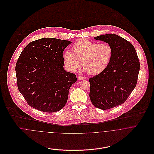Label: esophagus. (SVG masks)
Listing matches in <instances>:
<instances>
[{
    "instance_id": "1",
    "label": "esophagus",
    "mask_w": 154,
    "mask_h": 154,
    "mask_svg": "<svg viewBox=\"0 0 154 154\" xmlns=\"http://www.w3.org/2000/svg\"><path fill=\"white\" fill-rule=\"evenodd\" d=\"M78 79H79V80H84V79H85V78L84 77V76H78Z\"/></svg>"
}]
</instances>
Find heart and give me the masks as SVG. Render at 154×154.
<instances>
[{"label":"heart","mask_w":154,"mask_h":154,"mask_svg":"<svg viewBox=\"0 0 154 154\" xmlns=\"http://www.w3.org/2000/svg\"><path fill=\"white\" fill-rule=\"evenodd\" d=\"M73 53L66 51L63 58L67 67L72 72L79 69L82 63L85 71L90 75L103 72L110 63L112 48L107 43H98L87 40H79L72 47Z\"/></svg>","instance_id":"obj_1"}]
</instances>
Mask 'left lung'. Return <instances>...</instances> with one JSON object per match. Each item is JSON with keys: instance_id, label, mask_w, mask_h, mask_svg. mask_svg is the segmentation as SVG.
Masks as SVG:
<instances>
[{"instance_id": "left-lung-1", "label": "left lung", "mask_w": 154, "mask_h": 154, "mask_svg": "<svg viewBox=\"0 0 154 154\" xmlns=\"http://www.w3.org/2000/svg\"><path fill=\"white\" fill-rule=\"evenodd\" d=\"M112 48L110 63L101 73L89 78V97L92 104L108 110L124 103L135 88L140 62L134 46L123 38L112 34L95 37Z\"/></svg>"}]
</instances>
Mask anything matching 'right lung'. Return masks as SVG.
Masks as SVG:
<instances>
[{
	"instance_id": "1",
	"label": "right lung",
	"mask_w": 154,
	"mask_h": 154,
	"mask_svg": "<svg viewBox=\"0 0 154 154\" xmlns=\"http://www.w3.org/2000/svg\"><path fill=\"white\" fill-rule=\"evenodd\" d=\"M72 42L53 38L33 41L22 50L16 63L18 88L31 107L54 112L66 105L76 76L63 69V53Z\"/></svg>"
}]
</instances>
